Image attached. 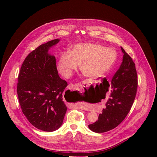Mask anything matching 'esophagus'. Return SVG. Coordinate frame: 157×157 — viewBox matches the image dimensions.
<instances>
[{
    "label": "esophagus",
    "instance_id": "esophagus-1",
    "mask_svg": "<svg viewBox=\"0 0 157 157\" xmlns=\"http://www.w3.org/2000/svg\"><path fill=\"white\" fill-rule=\"evenodd\" d=\"M79 87V84H76V85H74V84H69L68 86V88H72V89H76ZM75 107L77 109H82V110H88V109L83 104H77L75 105Z\"/></svg>",
    "mask_w": 157,
    "mask_h": 157
}]
</instances>
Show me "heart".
<instances>
[{
	"label": "heart",
	"mask_w": 157,
	"mask_h": 157,
	"mask_svg": "<svg viewBox=\"0 0 157 157\" xmlns=\"http://www.w3.org/2000/svg\"><path fill=\"white\" fill-rule=\"evenodd\" d=\"M117 54L110 48L94 43H79L73 47L69 53H63L58 63V69L66 78L70 77L80 64L82 73L88 77L104 75L116 63Z\"/></svg>",
	"instance_id": "heart-1"
}]
</instances>
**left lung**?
I'll list each match as a JSON object with an SVG mask.
<instances>
[{
	"instance_id": "left-lung-1",
	"label": "left lung",
	"mask_w": 157,
	"mask_h": 157,
	"mask_svg": "<svg viewBox=\"0 0 157 157\" xmlns=\"http://www.w3.org/2000/svg\"><path fill=\"white\" fill-rule=\"evenodd\" d=\"M121 48L124 53L122 62L112 79L110 98L98 120L88 125L94 132H105L118 126L128 114L136 98L138 86L136 65L132 58Z\"/></svg>"
}]
</instances>
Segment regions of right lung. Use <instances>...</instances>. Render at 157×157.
Returning <instances> with one entry per match:
<instances>
[{"label": "right lung", "mask_w": 157, "mask_h": 157, "mask_svg": "<svg viewBox=\"0 0 157 157\" xmlns=\"http://www.w3.org/2000/svg\"><path fill=\"white\" fill-rule=\"evenodd\" d=\"M59 41L58 38L48 41L29 53L18 77L17 91L22 112L30 124L45 132L61 126L67 110L63 93L68 83L59 78L55 57L48 53Z\"/></svg>", "instance_id": "add662e5"}]
</instances>
